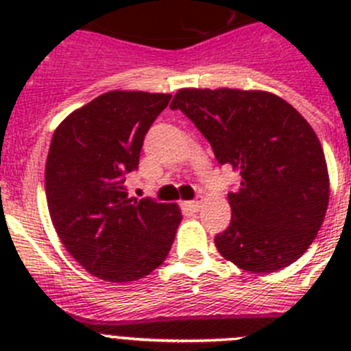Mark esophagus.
Listing matches in <instances>:
<instances>
[{"label":"esophagus","instance_id":"obj_1","mask_svg":"<svg viewBox=\"0 0 351 351\" xmlns=\"http://www.w3.org/2000/svg\"><path fill=\"white\" fill-rule=\"evenodd\" d=\"M186 207H188L191 213H198L200 207H202V202H200V200H191V202H186Z\"/></svg>","mask_w":351,"mask_h":351}]
</instances>
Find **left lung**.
Segmentation results:
<instances>
[{"instance_id":"left-lung-1","label":"left lung","mask_w":351,"mask_h":351,"mask_svg":"<svg viewBox=\"0 0 351 351\" xmlns=\"http://www.w3.org/2000/svg\"><path fill=\"white\" fill-rule=\"evenodd\" d=\"M170 108L200 130L219 165L241 173L230 225L214 237L221 256L250 272L300 258L328 206L325 154L308 121L267 91L179 89Z\"/></svg>"}]
</instances>
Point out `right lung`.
I'll use <instances>...</instances> for the list:
<instances>
[{"instance_id":"obj_1","label":"right lung","mask_w":351,"mask_h":351,"mask_svg":"<svg viewBox=\"0 0 351 351\" xmlns=\"http://www.w3.org/2000/svg\"><path fill=\"white\" fill-rule=\"evenodd\" d=\"M172 95L108 91L56 128L45 163L52 225L73 258L93 276L128 283L169 255L182 216L176 204L130 198L126 176Z\"/></svg>"}]
</instances>
